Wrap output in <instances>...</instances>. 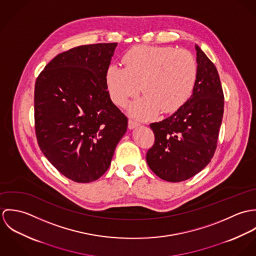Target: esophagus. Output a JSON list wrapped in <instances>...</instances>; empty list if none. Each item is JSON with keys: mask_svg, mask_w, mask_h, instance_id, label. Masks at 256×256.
<instances>
[{"mask_svg": "<svg viewBox=\"0 0 256 256\" xmlns=\"http://www.w3.org/2000/svg\"><path fill=\"white\" fill-rule=\"evenodd\" d=\"M139 125H140V123H138V122H136V121H134V120H132V119H129V121H128V128H129L130 130H132V129L138 127Z\"/></svg>", "mask_w": 256, "mask_h": 256, "instance_id": "obj_1", "label": "esophagus"}]
</instances>
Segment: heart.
<instances>
[{"mask_svg":"<svg viewBox=\"0 0 256 256\" xmlns=\"http://www.w3.org/2000/svg\"><path fill=\"white\" fill-rule=\"evenodd\" d=\"M124 68L112 64L106 72L111 100L124 106L140 92L144 96L134 102L132 115L148 119L162 110L172 113L182 108L194 90L198 66L193 55L170 46L139 45L123 56Z\"/></svg>","mask_w":256,"mask_h":256,"instance_id":"b5f03b06","label":"heart"}]
</instances>
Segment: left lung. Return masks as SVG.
Wrapping results in <instances>:
<instances>
[{"label":"left lung","mask_w":256,"mask_h":256,"mask_svg":"<svg viewBox=\"0 0 256 256\" xmlns=\"http://www.w3.org/2000/svg\"><path fill=\"white\" fill-rule=\"evenodd\" d=\"M198 74L191 96L166 119L152 123L154 144L148 166L164 180L180 182L212 160L224 113V94L215 65L195 44Z\"/></svg>","instance_id":"1"}]
</instances>
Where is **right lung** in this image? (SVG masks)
<instances>
[{"mask_svg": "<svg viewBox=\"0 0 256 256\" xmlns=\"http://www.w3.org/2000/svg\"><path fill=\"white\" fill-rule=\"evenodd\" d=\"M117 43L82 45L57 55L37 78V142L46 158L74 182L98 180L127 131V117L106 84Z\"/></svg>", "mask_w": 256, "mask_h": 256, "instance_id": "1", "label": "right lung"}]
</instances>
